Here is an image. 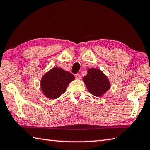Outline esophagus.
I'll return each mask as SVG.
<instances>
[{
    "mask_svg": "<svg viewBox=\"0 0 150 150\" xmlns=\"http://www.w3.org/2000/svg\"><path fill=\"white\" fill-rule=\"evenodd\" d=\"M75 77L77 79H81V75L79 74V73H77V74H75Z\"/></svg>",
    "mask_w": 150,
    "mask_h": 150,
    "instance_id": "obj_1",
    "label": "esophagus"
}]
</instances>
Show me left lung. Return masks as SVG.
Instances as JSON below:
<instances>
[{"label": "left lung", "instance_id": "left-lung-1", "mask_svg": "<svg viewBox=\"0 0 150 150\" xmlns=\"http://www.w3.org/2000/svg\"><path fill=\"white\" fill-rule=\"evenodd\" d=\"M83 81L88 91L96 96H100L110 87V82L106 75L95 68L88 70L87 75L83 77Z\"/></svg>", "mask_w": 150, "mask_h": 150}]
</instances>
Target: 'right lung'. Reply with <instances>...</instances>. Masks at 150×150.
<instances>
[{"mask_svg": "<svg viewBox=\"0 0 150 150\" xmlns=\"http://www.w3.org/2000/svg\"><path fill=\"white\" fill-rule=\"evenodd\" d=\"M74 79V76L71 73L54 67L42 78V90L47 98L55 99L65 93L67 85Z\"/></svg>", "mask_w": 150, "mask_h": 150, "instance_id": "1", "label": "right lung"}]
</instances>
